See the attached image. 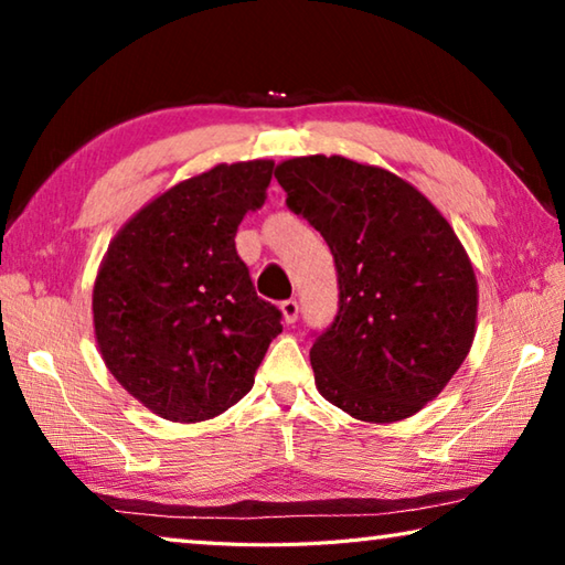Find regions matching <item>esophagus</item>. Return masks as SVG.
I'll return each instance as SVG.
<instances>
[{
  "label": "esophagus",
  "instance_id": "1",
  "mask_svg": "<svg viewBox=\"0 0 565 565\" xmlns=\"http://www.w3.org/2000/svg\"><path fill=\"white\" fill-rule=\"evenodd\" d=\"M279 309H281V317L286 323H296V319H299V303H296V299L281 301Z\"/></svg>",
  "mask_w": 565,
  "mask_h": 565
}]
</instances>
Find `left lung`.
<instances>
[{"mask_svg":"<svg viewBox=\"0 0 565 565\" xmlns=\"http://www.w3.org/2000/svg\"><path fill=\"white\" fill-rule=\"evenodd\" d=\"M274 177L337 262L339 313L311 347L319 394L369 424L414 416L476 337L478 284L454 226L414 184L339 154L286 159Z\"/></svg>","mask_w":565,"mask_h":565,"instance_id":"1","label":"left lung"}]
</instances>
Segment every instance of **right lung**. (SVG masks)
<instances>
[{
    "label": "right lung",
    "instance_id": "add662e5",
    "mask_svg": "<svg viewBox=\"0 0 565 565\" xmlns=\"http://www.w3.org/2000/svg\"><path fill=\"white\" fill-rule=\"evenodd\" d=\"M271 159L216 164L151 199L104 254L94 339L111 376L174 424H199L254 386L281 311L256 296L236 228L266 202Z\"/></svg>",
    "mask_w": 565,
    "mask_h": 565
}]
</instances>
